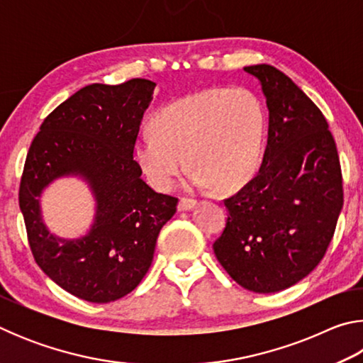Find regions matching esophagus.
Instances as JSON below:
<instances>
[{"mask_svg":"<svg viewBox=\"0 0 363 363\" xmlns=\"http://www.w3.org/2000/svg\"><path fill=\"white\" fill-rule=\"evenodd\" d=\"M196 205H199V201H196V200L187 199V196H182V199L179 200V205H177V210L189 211V210H192V208H195Z\"/></svg>","mask_w":363,"mask_h":363,"instance_id":"34e87169","label":"esophagus"}]
</instances>
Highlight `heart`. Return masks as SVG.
Wrapping results in <instances>:
<instances>
[{
  "label": "heart",
  "mask_w": 363,
  "mask_h": 363,
  "mask_svg": "<svg viewBox=\"0 0 363 363\" xmlns=\"http://www.w3.org/2000/svg\"><path fill=\"white\" fill-rule=\"evenodd\" d=\"M266 130V110L253 91L205 89L160 110L153 130L138 136L134 160L158 190L173 187L187 158L192 186L227 192L259 168Z\"/></svg>",
  "instance_id": "1"
}]
</instances>
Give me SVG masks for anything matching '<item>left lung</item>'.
<instances>
[{"mask_svg": "<svg viewBox=\"0 0 363 363\" xmlns=\"http://www.w3.org/2000/svg\"><path fill=\"white\" fill-rule=\"evenodd\" d=\"M243 70L266 96L267 145L257 174L224 200L225 227L213 250L238 285L275 293L327 253L344 201L341 164L320 108L291 78L267 64Z\"/></svg>", "mask_w": 363, "mask_h": 363, "instance_id": "1", "label": "left lung"}]
</instances>
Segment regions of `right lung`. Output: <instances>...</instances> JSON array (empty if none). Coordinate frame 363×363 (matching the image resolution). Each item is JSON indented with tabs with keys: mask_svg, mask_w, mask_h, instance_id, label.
Here are the masks:
<instances>
[{
	"mask_svg": "<svg viewBox=\"0 0 363 363\" xmlns=\"http://www.w3.org/2000/svg\"><path fill=\"white\" fill-rule=\"evenodd\" d=\"M155 86L144 78L84 86L41 123L23 164L19 206L35 261L60 288L89 303L116 301L140 284L158 233L176 213V196L147 186L134 160ZM67 174H82L98 201L94 229L77 241L49 234L39 213L40 190Z\"/></svg>",
	"mask_w": 363,
	"mask_h": 363,
	"instance_id": "1",
	"label": "right lung"
}]
</instances>
